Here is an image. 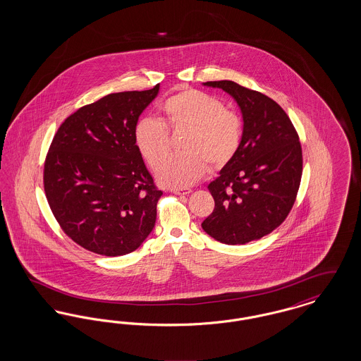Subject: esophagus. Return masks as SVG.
<instances>
[{"mask_svg":"<svg viewBox=\"0 0 361 361\" xmlns=\"http://www.w3.org/2000/svg\"><path fill=\"white\" fill-rule=\"evenodd\" d=\"M171 190H172L173 193H176V195H189L192 192L189 188H172Z\"/></svg>","mask_w":361,"mask_h":361,"instance_id":"1","label":"esophagus"}]
</instances>
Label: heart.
Masks as SVG:
<instances>
[{
	"instance_id": "obj_1",
	"label": "heart",
	"mask_w": 361,
	"mask_h": 361,
	"mask_svg": "<svg viewBox=\"0 0 361 361\" xmlns=\"http://www.w3.org/2000/svg\"><path fill=\"white\" fill-rule=\"evenodd\" d=\"M161 109L172 130L187 128L189 134L183 140L187 153L164 159L171 147L168 127L154 118H143L135 124L137 150L153 169L159 168V184L172 188L193 185L206 174L207 161L218 168L237 152L242 134L240 119L216 97L187 89L166 99Z\"/></svg>"
}]
</instances>
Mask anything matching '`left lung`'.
Returning a JSON list of instances; mask_svg holds the SVG:
<instances>
[{
    "mask_svg": "<svg viewBox=\"0 0 361 361\" xmlns=\"http://www.w3.org/2000/svg\"><path fill=\"white\" fill-rule=\"evenodd\" d=\"M238 104L242 137L208 189L215 200L202 224L214 240L243 245L274 231L291 211L302 177V147L290 118L268 96L233 81L203 82Z\"/></svg>",
    "mask_w": 361,
    "mask_h": 361,
    "instance_id": "1",
    "label": "left lung"
}]
</instances>
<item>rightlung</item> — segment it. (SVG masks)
<instances>
[{
	"label": "right lung",
	"mask_w": 361,
	"mask_h": 361,
	"mask_svg": "<svg viewBox=\"0 0 361 361\" xmlns=\"http://www.w3.org/2000/svg\"><path fill=\"white\" fill-rule=\"evenodd\" d=\"M158 92L159 84L104 96L70 115L52 139L46 197L62 230L86 250L128 255L154 227L162 190L154 187L134 130Z\"/></svg>",
	"instance_id": "1"
}]
</instances>
